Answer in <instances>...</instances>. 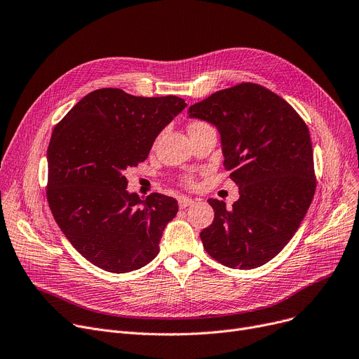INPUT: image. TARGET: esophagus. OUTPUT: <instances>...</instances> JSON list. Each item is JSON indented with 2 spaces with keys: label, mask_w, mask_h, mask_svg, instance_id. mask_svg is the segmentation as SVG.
<instances>
[{
  "label": "esophagus",
  "mask_w": 359,
  "mask_h": 359,
  "mask_svg": "<svg viewBox=\"0 0 359 359\" xmlns=\"http://www.w3.org/2000/svg\"><path fill=\"white\" fill-rule=\"evenodd\" d=\"M192 203H194V201H192L191 198H186V196H180V198H179V206H180V210L187 208V206L192 205Z\"/></svg>",
  "instance_id": "1"
}]
</instances>
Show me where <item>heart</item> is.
Masks as SVG:
<instances>
[{
    "label": "heart",
    "instance_id": "heart-1",
    "mask_svg": "<svg viewBox=\"0 0 359 359\" xmlns=\"http://www.w3.org/2000/svg\"><path fill=\"white\" fill-rule=\"evenodd\" d=\"M205 126H210V125H208V123H205V122H202V121H194V122H191V125H189V132H194V130L202 129V128H205ZM183 183H184L186 186H192V184H195V177H194L192 175L186 176V177L183 179Z\"/></svg>",
    "mask_w": 359,
    "mask_h": 359
}]
</instances>
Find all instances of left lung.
I'll use <instances>...</instances> for the list:
<instances>
[{
	"label": "left lung",
	"mask_w": 359,
	"mask_h": 359,
	"mask_svg": "<svg viewBox=\"0 0 359 359\" xmlns=\"http://www.w3.org/2000/svg\"><path fill=\"white\" fill-rule=\"evenodd\" d=\"M215 125L224 167L238 186L231 208L208 199L214 221L201 231L203 249L233 269L273 259L298 230L316 192L310 132L294 107L269 88L241 83L189 107Z\"/></svg>",
	"instance_id": "left-lung-1"
}]
</instances>
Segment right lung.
Returning a JSON list of instances; mask_svg holds the SVG:
<instances>
[{"label":"right lung","mask_w":359,"mask_h":359,"mask_svg":"<svg viewBox=\"0 0 359 359\" xmlns=\"http://www.w3.org/2000/svg\"><path fill=\"white\" fill-rule=\"evenodd\" d=\"M186 106L177 96L137 97L99 88L55 126L48 148L49 208L75 250L97 268L130 272L158 255L177 201L128 194L123 172L148 157L163 128Z\"/></svg>","instance_id":"right-lung-1"}]
</instances>
